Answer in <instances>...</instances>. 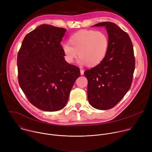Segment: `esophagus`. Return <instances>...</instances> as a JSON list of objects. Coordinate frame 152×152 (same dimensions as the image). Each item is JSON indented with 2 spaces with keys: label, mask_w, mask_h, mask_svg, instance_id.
<instances>
[{
  "label": "esophagus",
  "mask_w": 152,
  "mask_h": 152,
  "mask_svg": "<svg viewBox=\"0 0 152 152\" xmlns=\"http://www.w3.org/2000/svg\"><path fill=\"white\" fill-rule=\"evenodd\" d=\"M80 75H83V73H84V71H83V70L80 69Z\"/></svg>",
  "instance_id": "obj_1"
}]
</instances>
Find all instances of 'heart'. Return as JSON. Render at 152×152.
Listing matches in <instances>:
<instances>
[{
  "label": "heart",
  "mask_w": 152,
  "mask_h": 152,
  "mask_svg": "<svg viewBox=\"0 0 152 152\" xmlns=\"http://www.w3.org/2000/svg\"><path fill=\"white\" fill-rule=\"evenodd\" d=\"M110 46V39L103 31L80 30L72 35L62 50L65 59L70 64L78 58L82 64L94 67L104 59Z\"/></svg>",
  "instance_id": "obj_1"
}]
</instances>
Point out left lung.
Segmentation results:
<instances>
[{
    "label": "left lung",
    "instance_id": "1",
    "mask_svg": "<svg viewBox=\"0 0 152 152\" xmlns=\"http://www.w3.org/2000/svg\"><path fill=\"white\" fill-rule=\"evenodd\" d=\"M94 26H105L110 46L103 61L85 71L88 80L90 104L100 110L114 107L131 88L135 67L133 45L129 35L113 22H102Z\"/></svg>",
    "mask_w": 152,
    "mask_h": 152
}]
</instances>
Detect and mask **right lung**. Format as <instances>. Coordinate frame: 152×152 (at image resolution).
<instances>
[{
  "label": "right lung",
  "instance_id": "right-lung-1",
  "mask_svg": "<svg viewBox=\"0 0 152 152\" xmlns=\"http://www.w3.org/2000/svg\"><path fill=\"white\" fill-rule=\"evenodd\" d=\"M66 29L41 25L27 34L17 54L18 80L29 102L45 111L66 105L79 67L67 63L61 45Z\"/></svg>",
  "mask_w": 152,
  "mask_h": 152
}]
</instances>
